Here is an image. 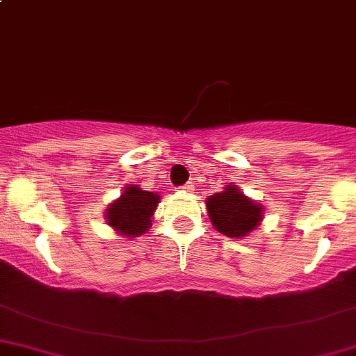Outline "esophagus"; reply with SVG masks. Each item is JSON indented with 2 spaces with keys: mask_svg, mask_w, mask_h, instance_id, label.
<instances>
[{
  "mask_svg": "<svg viewBox=\"0 0 356 356\" xmlns=\"http://www.w3.org/2000/svg\"><path fill=\"white\" fill-rule=\"evenodd\" d=\"M181 191H184V193H191L193 189H195V186H193V182H188V184H184V186H181Z\"/></svg>",
  "mask_w": 356,
  "mask_h": 356,
  "instance_id": "1",
  "label": "esophagus"
}]
</instances>
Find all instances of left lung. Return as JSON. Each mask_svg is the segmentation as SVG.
<instances>
[{
	"mask_svg": "<svg viewBox=\"0 0 356 356\" xmlns=\"http://www.w3.org/2000/svg\"><path fill=\"white\" fill-rule=\"evenodd\" d=\"M264 210L260 203L248 198L234 184H227L224 191L207 198L208 217L215 231L232 239L250 236L264 220Z\"/></svg>",
	"mask_w": 356,
	"mask_h": 356,
	"instance_id": "left-lung-1",
	"label": "left lung"
}]
</instances>
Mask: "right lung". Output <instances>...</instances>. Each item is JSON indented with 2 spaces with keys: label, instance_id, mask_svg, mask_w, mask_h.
Instances as JSON below:
<instances>
[{
  "label": "right lung",
  "instance_id": "1",
  "mask_svg": "<svg viewBox=\"0 0 356 356\" xmlns=\"http://www.w3.org/2000/svg\"><path fill=\"white\" fill-rule=\"evenodd\" d=\"M160 200L158 193L145 191L138 184H127L122 195L106 208V224L117 234L129 239L139 238L152 227V218Z\"/></svg>",
  "mask_w": 356,
  "mask_h": 356
}]
</instances>
